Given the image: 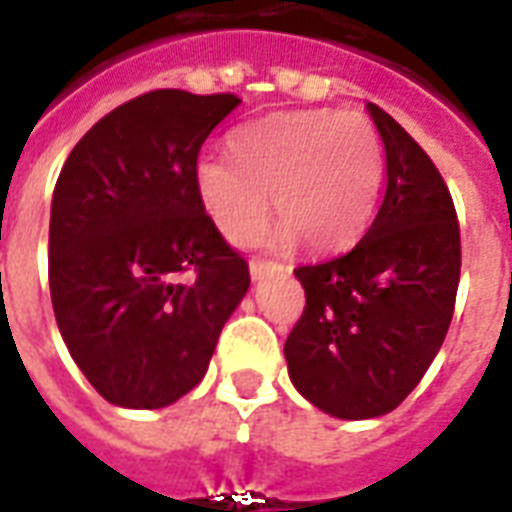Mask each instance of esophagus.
Masks as SVG:
<instances>
[{
	"mask_svg": "<svg viewBox=\"0 0 512 512\" xmlns=\"http://www.w3.org/2000/svg\"><path fill=\"white\" fill-rule=\"evenodd\" d=\"M279 263H271V260H252L249 263V274H252V279H263L266 274H274V271H279Z\"/></svg>",
	"mask_w": 512,
	"mask_h": 512,
	"instance_id": "1",
	"label": "esophagus"
}]
</instances>
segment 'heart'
<instances>
[{"instance_id":"b5f03b06","label":"heart","mask_w":512,"mask_h":512,"mask_svg":"<svg viewBox=\"0 0 512 512\" xmlns=\"http://www.w3.org/2000/svg\"><path fill=\"white\" fill-rule=\"evenodd\" d=\"M233 158L205 156L194 167L197 194L230 241H249L268 216V194L282 219L279 238L307 249L354 241L376 211L384 178L381 136L362 112H277L233 136Z\"/></svg>"}]
</instances>
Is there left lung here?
I'll return each instance as SVG.
<instances>
[{
	"mask_svg": "<svg viewBox=\"0 0 512 512\" xmlns=\"http://www.w3.org/2000/svg\"><path fill=\"white\" fill-rule=\"evenodd\" d=\"M367 109L384 139V200L351 252L293 271L307 304L285 340L293 386L340 419L381 417L411 395L444 343L461 279L441 172L395 117Z\"/></svg>",
	"mask_w": 512,
	"mask_h": 512,
	"instance_id": "1",
	"label": "left lung"
}]
</instances>
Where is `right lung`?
Returning <instances> with one entry per match:
<instances>
[{"label": "right lung", "mask_w": 512, "mask_h": 512, "mask_svg": "<svg viewBox=\"0 0 512 512\" xmlns=\"http://www.w3.org/2000/svg\"><path fill=\"white\" fill-rule=\"evenodd\" d=\"M238 104L233 93L153 90L101 117L62 164L49 222L54 318L115 406L164 408L191 392L249 290V263L194 180L202 142Z\"/></svg>", "instance_id": "right-lung-1"}]
</instances>
